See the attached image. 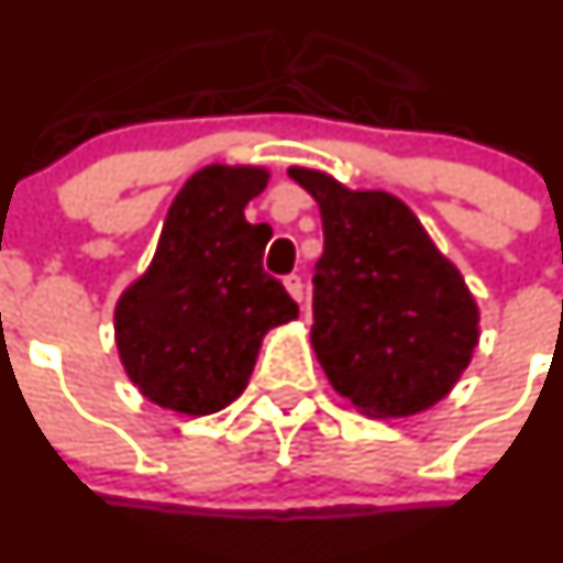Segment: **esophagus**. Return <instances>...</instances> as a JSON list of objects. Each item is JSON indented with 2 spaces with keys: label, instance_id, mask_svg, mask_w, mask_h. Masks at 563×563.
<instances>
[{
  "label": "esophagus",
  "instance_id": "34e87169",
  "mask_svg": "<svg viewBox=\"0 0 563 563\" xmlns=\"http://www.w3.org/2000/svg\"><path fill=\"white\" fill-rule=\"evenodd\" d=\"M284 287H287V292L292 295L295 300H303V282H300V276L298 274H289V276H284Z\"/></svg>",
  "mask_w": 563,
  "mask_h": 563
}]
</instances>
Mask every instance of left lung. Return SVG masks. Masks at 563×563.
Returning <instances> with one entry per match:
<instances>
[{"label":"left lung","mask_w":563,"mask_h":563,"mask_svg":"<svg viewBox=\"0 0 563 563\" xmlns=\"http://www.w3.org/2000/svg\"><path fill=\"white\" fill-rule=\"evenodd\" d=\"M287 172L320 205L311 347L328 380L372 419L430 410L478 344L463 274L394 194L353 191L306 166Z\"/></svg>","instance_id":"1"}]
</instances>
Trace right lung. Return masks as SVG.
<instances>
[{"label": "right lung", "mask_w": 563, "mask_h": 563, "mask_svg": "<svg viewBox=\"0 0 563 563\" xmlns=\"http://www.w3.org/2000/svg\"><path fill=\"white\" fill-rule=\"evenodd\" d=\"M268 180L265 166L194 172L169 205L153 263L117 300V353L150 402L219 413L249 386L265 333L298 317L263 271L271 227L243 216Z\"/></svg>", "instance_id": "add662e5"}]
</instances>
